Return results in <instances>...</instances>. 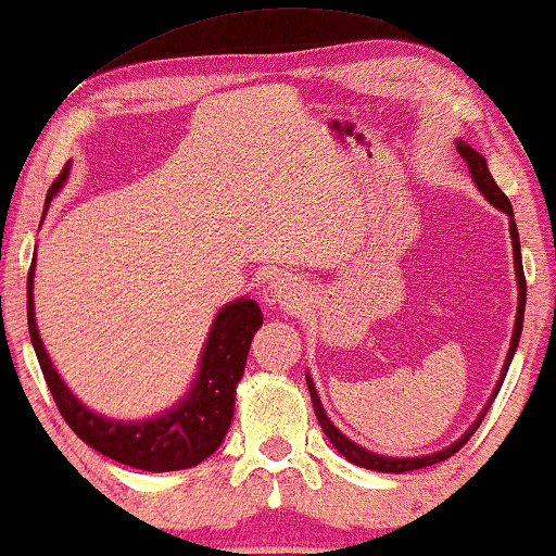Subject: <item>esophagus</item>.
Wrapping results in <instances>:
<instances>
[{
	"label": "esophagus",
	"instance_id": "esophagus-1",
	"mask_svg": "<svg viewBox=\"0 0 556 556\" xmlns=\"http://www.w3.org/2000/svg\"><path fill=\"white\" fill-rule=\"evenodd\" d=\"M268 293L276 303L286 305V308H293L301 301V288H298L295 278L286 276V273H273L270 280H268Z\"/></svg>",
	"mask_w": 556,
	"mask_h": 556
}]
</instances>
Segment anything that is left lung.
<instances>
[{
  "instance_id": "obj_1",
  "label": "left lung",
  "mask_w": 556,
  "mask_h": 556,
  "mask_svg": "<svg viewBox=\"0 0 556 556\" xmlns=\"http://www.w3.org/2000/svg\"><path fill=\"white\" fill-rule=\"evenodd\" d=\"M456 150L458 155H462L466 160V165H469V173H471V180L477 182V188L481 190V195H484L489 203H492L494 207H498V211H504L506 215H509V232H511V245H514V270H517V283H519V308H517V320H514V336H511V345H509V353H506V361H504V371H502V378H498L496 389L492 393V399H489V404L484 412L479 414L477 421L471 424V429L464 433L462 439L456 441V444L446 446L444 452H437L431 456H414V458H393V456H381V454H374L368 452V448H361L358 444H353L351 439H345L341 431L336 429V426L331 424V418L326 416L324 412V404H320L318 399V391L316 386H313V381L308 376H305V381H308V391H311V401H313V412H316V418L320 424V429H324V433L328 437V441L341 452L345 458H349L351 464L356 466H364V469H371V471H386V473H404V471H414V469H424V466H431V464H439L444 462V458L454 456L458 448H462L466 441L471 439V433L479 429V424L484 421V414L489 412V406H492V401L496 399L498 389H502L504 383V376L506 371H509V364L514 358V351H517L519 345V336H521V326H525V303H527V278H525V268H521V248H519V232H517V223H514V211H511V203L509 198L504 195L502 188L494 182L492 173H489L486 167V160L484 155H479L477 150L469 148V144L458 140L456 142Z\"/></svg>"
}]
</instances>
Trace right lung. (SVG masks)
Here are the masks:
<instances>
[{"label": "right lung", "instance_id": "1", "mask_svg": "<svg viewBox=\"0 0 556 556\" xmlns=\"http://www.w3.org/2000/svg\"><path fill=\"white\" fill-rule=\"evenodd\" d=\"M67 175L70 163L64 165L60 178L47 192L45 213ZM31 280H35V263H31L27 278V324L31 345H35L39 368H42L62 418L87 446L142 471H178L198 466L223 444L232 408H236V386L243 378L253 336L263 326L258 303L251 298H238L220 308L205 341L200 371L180 404H175L170 412L148 418V421L127 424L112 421V418H104L79 404L60 374L54 371L37 331Z\"/></svg>", "mask_w": 556, "mask_h": 556}]
</instances>
